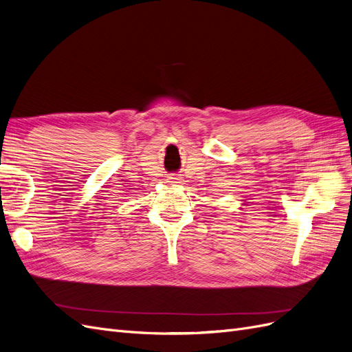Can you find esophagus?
Listing matches in <instances>:
<instances>
[{"mask_svg":"<svg viewBox=\"0 0 352 352\" xmlns=\"http://www.w3.org/2000/svg\"><path fill=\"white\" fill-rule=\"evenodd\" d=\"M170 179H175V180H177V177H170Z\"/></svg>","mask_w":352,"mask_h":352,"instance_id":"34e87169","label":"esophagus"}]
</instances>
